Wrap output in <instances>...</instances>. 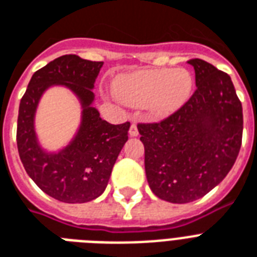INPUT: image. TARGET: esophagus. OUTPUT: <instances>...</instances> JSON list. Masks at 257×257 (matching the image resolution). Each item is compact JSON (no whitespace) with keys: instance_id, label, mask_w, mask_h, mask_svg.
<instances>
[{"instance_id":"esophagus-1","label":"esophagus","mask_w":257,"mask_h":257,"mask_svg":"<svg viewBox=\"0 0 257 257\" xmlns=\"http://www.w3.org/2000/svg\"><path fill=\"white\" fill-rule=\"evenodd\" d=\"M129 136L131 137H137L139 136V129H137L136 124L131 125V128H129Z\"/></svg>"}]
</instances>
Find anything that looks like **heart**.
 Returning a JSON list of instances; mask_svg holds the SVG:
<instances>
[{
    "instance_id": "1",
    "label": "heart",
    "mask_w": 257,
    "mask_h": 257,
    "mask_svg": "<svg viewBox=\"0 0 257 257\" xmlns=\"http://www.w3.org/2000/svg\"><path fill=\"white\" fill-rule=\"evenodd\" d=\"M193 86V74L185 68H160L124 74L113 89L124 104L144 106L151 117L164 118L187 104Z\"/></svg>"
}]
</instances>
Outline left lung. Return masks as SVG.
Listing matches in <instances>:
<instances>
[{"mask_svg":"<svg viewBox=\"0 0 257 257\" xmlns=\"http://www.w3.org/2000/svg\"><path fill=\"white\" fill-rule=\"evenodd\" d=\"M196 92L156 124H139L145 173L161 200L185 204L219 185L235 164L243 137V106L231 77L209 62L188 61Z\"/></svg>","mask_w":257,"mask_h":257,"instance_id":"obj_1","label":"left lung"}]
</instances>
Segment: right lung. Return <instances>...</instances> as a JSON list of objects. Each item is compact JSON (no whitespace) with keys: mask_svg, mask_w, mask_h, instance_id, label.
I'll list each match as a JSON object with an SVG mask.
<instances>
[{"mask_svg":"<svg viewBox=\"0 0 257 257\" xmlns=\"http://www.w3.org/2000/svg\"><path fill=\"white\" fill-rule=\"evenodd\" d=\"M102 64L76 54L56 58L32 76L20 102L17 148L22 165L41 191L62 203H88L102 195L113 165L128 141L129 122L109 124L93 106V89ZM53 86L69 88L82 108L75 136L57 151L44 149L35 131L38 104Z\"/></svg>","mask_w":257,"mask_h":257,"instance_id":"1","label":"right lung"}]
</instances>
